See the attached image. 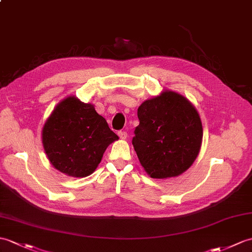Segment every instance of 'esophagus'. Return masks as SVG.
I'll use <instances>...</instances> for the list:
<instances>
[{
	"label": "esophagus",
	"mask_w": 252,
	"mask_h": 252,
	"mask_svg": "<svg viewBox=\"0 0 252 252\" xmlns=\"http://www.w3.org/2000/svg\"><path fill=\"white\" fill-rule=\"evenodd\" d=\"M118 135H119V137H120L121 139H126V136H127V133H126V131H119V132H118Z\"/></svg>",
	"instance_id": "1"
}]
</instances>
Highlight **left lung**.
Returning a JSON list of instances; mask_svg holds the SVG:
<instances>
[{"mask_svg": "<svg viewBox=\"0 0 252 252\" xmlns=\"http://www.w3.org/2000/svg\"><path fill=\"white\" fill-rule=\"evenodd\" d=\"M134 150L151 178L179 176L200 153L203 127L195 107L174 91L146 99L137 109Z\"/></svg>", "mask_w": 252, "mask_h": 252, "instance_id": "obj_1", "label": "left lung"}]
</instances>
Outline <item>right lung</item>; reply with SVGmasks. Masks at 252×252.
<instances>
[{
	"label": "right lung",
	"mask_w": 252,
	"mask_h": 252,
	"mask_svg": "<svg viewBox=\"0 0 252 252\" xmlns=\"http://www.w3.org/2000/svg\"><path fill=\"white\" fill-rule=\"evenodd\" d=\"M118 138L92 104L76 96L57 105L42 133L51 164L72 177H86L94 172L105 150Z\"/></svg>",
	"instance_id": "1"
}]
</instances>
